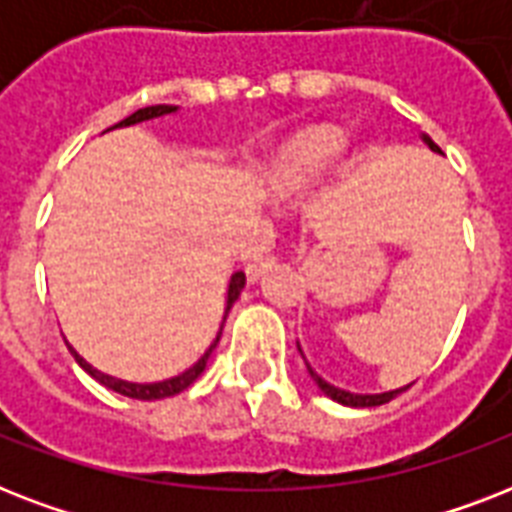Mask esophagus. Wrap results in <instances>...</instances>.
Returning <instances> with one entry per match:
<instances>
[{
	"label": "esophagus",
	"instance_id": "34e87169",
	"mask_svg": "<svg viewBox=\"0 0 512 512\" xmlns=\"http://www.w3.org/2000/svg\"><path fill=\"white\" fill-rule=\"evenodd\" d=\"M271 265H276V255H271V252H265V255H257L252 263L247 265V276L249 281H257L260 276H263Z\"/></svg>",
	"mask_w": 512,
	"mask_h": 512
}]
</instances>
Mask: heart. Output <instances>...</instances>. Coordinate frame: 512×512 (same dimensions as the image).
I'll list each match as a JSON object with an SVG mask.
<instances>
[{"mask_svg": "<svg viewBox=\"0 0 512 512\" xmlns=\"http://www.w3.org/2000/svg\"><path fill=\"white\" fill-rule=\"evenodd\" d=\"M345 148V138L335 127H311L281 148L271 167V188L289 193L303 188L327 170Z\"/></svg>", "mask_w": 512, "mask_h": 512, "instance_id": "b5f03b06", "label": "heart"}]
</instances>
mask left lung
Instances as JSON below:
<instances>
[{
    "mask_svg": "<svg viewBox=\"0 0 512 512\" xmlns=\"http://www.w3.org/2000/svg\"><path fill=\"white\" fill-rule=\"evenodd\" d=\"M422 138H425V143H428V146L433 148V151H438V154H441V148H438L436 143H433V140L428 138V135H422ZM308 372H311V377H313V380H316V385H319V388L324 390V393H327L329 398H332V401H337V404H345V406H380V404H388L390 398L404 390V388H401V390H390V393H377V396H358V393H348V390H340V388H335V385H329V382H324L319 377V374L313 372L311 366H308Z\"/></svg>",
    "mask_w": 512,
    "mask_h": 512,
    "instance_id": "8db88e82",
    "label": "left lung"
}]
</instances>
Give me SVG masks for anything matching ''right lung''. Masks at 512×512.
<instances>
[{
  "label": "right lung",
  "mask_w": 512,
  "mask_h": 512,
  "mask_svg": "<svg viewBox=\"0 0 512 512\" xmlns=\"http://www.w3.org/2000/svg\"><path fill=\"white\" fill-rule=\"evenodd\" d=\"M175 111V106H148V108H138L135 114H130L127 119H122L119 124H114V127H127V124H138V122H146V119H154V116H162V114H172ZM114 127H108V130H114ZM244 284H247V276L244 273H233L231 276V284H228V303H225V316L223 321L228 319V311L233 308V303L239 300L241 289H244ZM220 335H223V327H220V332H217L215 342L209 345V350L204 353V356L196 361V364L188 369V372L177 374V377H172V380H164V382H154V385H138V382H124V380H116V377H108V374L98 372V369H92L87 361H84L79 353H76L71 345H68V350H71V356L76 358V364L82 366L84 372L90 374V377H95L98 382H103L106 388L116 390V393H122V396L127 398H138V401H156V398H170V396H177V393H183L188 385H193V382L199 380V374L204 372V366H207V358L209 353L215 350V345L220 342Z\"/></svg>",
  "instance_id": "obj_1"
}]
</instances>
